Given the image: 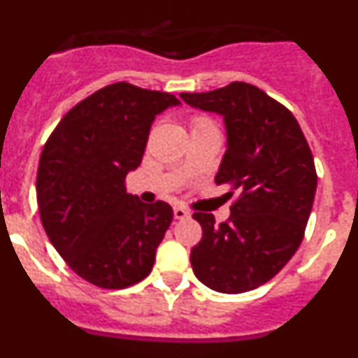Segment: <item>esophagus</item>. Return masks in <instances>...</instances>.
I'll return each instance as SVG.
<instances>
[{
    "mask_svg": "<svg viewBox=\"0 0 358 358\" xmlns=\"http://www.w3.org/2000/svg\"><path fill=\"white\" fill-rule=\"evenodd\" d=\"M173 217H176L177 220H185V218L189 217V213L185 210V208L177 206V208H173Z\"/></svg>",
    "mask_w": 358,
    "mask_h": 358,
    "instance_id": "1",
    "label": "esophagus"
}]
</instances>
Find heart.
<instances>
[{
    "label": "heart",
    "instance_id": "heart-1",
    "mask_svg": "<svg viewBox=\"0 0 358 358\" xmlns=\"http://www.w3.org/2000/svg\"><path fill=\"white\" fill-rule=\"evenodd\" d=\"M197 122H206V118H197L194 123H197Z\"/></svg>",
    "mask_w": 358,
    "mask_h": 358
}]
</instances>
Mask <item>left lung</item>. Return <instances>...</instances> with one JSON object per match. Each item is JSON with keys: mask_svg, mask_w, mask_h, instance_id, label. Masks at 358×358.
Returning <instances> with one entry per match:
<instances>
[{"mask_svg": "<svg viewBox=\"0 0 358 358\" xmlns=\"http://www.w3.org/2000/svg\"><path fill=\"white\" fill-rule=\"evenodd\" d=\"M195 109L224 118L227 148L215 176L236 192L226 222L194 213L202 226L192 249L194 274L211 290L240 294L276 276L301 243L317 173L294 115L256 85L231 82L208 93H181Z\"/></svg>", "mask_w": 358, "mask_h": 358, "instance_id": "8db88e82", "label": "left lung"}]
</instances>
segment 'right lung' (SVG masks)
<instances>
[{"instance_id": "obj_1", "label": "right lung", "mask_w": 358, "mask_h": 358, "mask_svg": "<svg viewBox=\"0 0 358 358\" xmlns=\"http://www.w3.org/2000/svg\"><path fill=\"white\" fill-rule=\"evenodd\" d=\"M173 94L116 82L78 102L59 122L37 169L41 222L73 273L102 289L147 278L173 218L170 204L127 194L152 122Z\"/></svg>"}]
</instances>
